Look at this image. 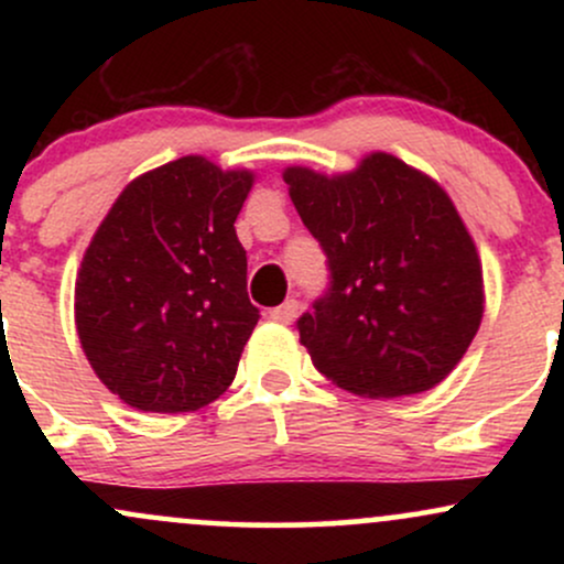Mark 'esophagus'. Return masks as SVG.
<instances>
[{
	"mask_svg": "<svg viewBox=\"0 0 564 564\" xmlns=\"http://www.w3.org/2000/svg\"><path fill=\"white\" fill-rule=\"evenodd\" d=\"M296 313H300V302L286 300L283 304H278V307L270 310V318L275 323H291L296 318Z\"/></svg>",
	"mask_w": 564,
	"mask_h": 564,
	"instance_id": "esophagus-1",
	"label": "esophagus"
}]
</instances>
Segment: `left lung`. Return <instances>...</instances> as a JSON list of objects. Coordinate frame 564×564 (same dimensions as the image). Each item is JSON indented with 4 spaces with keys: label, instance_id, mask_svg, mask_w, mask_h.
<instances>
[{
    "label": "left lung",
    "instance_id": "1",
    "mask_svg": "<svg viewBox=\"0 0 564 564\" xmlns=\"http://www.w3.org/2000/svg\"><path fill=\"white\" fill-rule=\"evenodd\" d=\"M283 180L328 264V289L296 321L313 366L368 398L440 384L482 321L480 257L443 187L387 153Z\"/></svg>",
    "mask_w": 564,
    "mask_h": 564
}]
</instances>
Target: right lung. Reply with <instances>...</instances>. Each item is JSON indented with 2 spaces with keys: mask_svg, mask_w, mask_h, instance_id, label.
<instances>
[{
  "mask_svg": "<svg viewBox=\"0 0 564 564\" xmlns=\"http://www.w3.org/2000/svg\"><path fill=\"white\" fill-rule=\"evenodd\" d=\"M254 174L185 156L132 180L76 278V332L102 384L153 413L196 411L236 379L260 321L236 223Z\"/></svg>",
  "mask_w": 564,
  "mask_h": 564,
  "instance_id": "right-lung-1",
  "label": "right lung"
}]
</instances>
